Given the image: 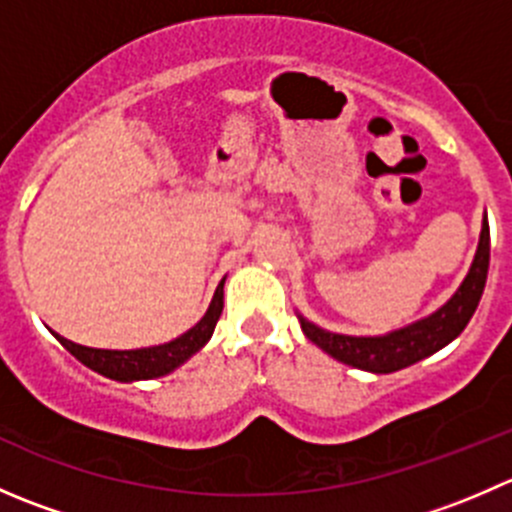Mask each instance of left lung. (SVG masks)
Instances as JSON below:
<instances>
[{
    "mask_svg": "<svg viewBox=\"0 0 512 512\" xmlns=\"http://www.w3.org/2000/svg\"><path fill=\"white\" fill-rule=\"evenodd\" d=\"M488 265L490 230L488 220H483L478 252L471 265V272L463 280V285L458 287V292L438 312H433L431 317L421 319V322L411 324V327L399 329V332L386 334V337L332 334L314 327L304 317H299V324H302V332L307 334L309 342H314L319 349L332 354L334 359L356 366V369L374 371V374H391V371L406 369V366L438 352V349L446 347L448 342H453L466 329L473 312H476L480 297H483L485 280H488Z\"/></svg>",
    "mask_w": 512,
    "mask_h": 512,
    "instance_id": "8db88e82",
    "label": "left lung"
}]
</instances>
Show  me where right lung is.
Here are the masks:
<instances>
[{"mask_svg": "<svg viewBox=\"0 0 512 512\" xmlns=\"http://www.w3.org/2000/svg\"><path fill=\"white\" fill-rule=\"evenodd\" d=\"M220 314H223V282L215 289V297L210 302L205 317L195 324L193 329L183 334V337L173 339L168 344H160V347H148V349H131V352H111V349H91L81 347V344L69 342V339L59 337L61 344L69 349L81 364H86L89 369L98 371V374L108 376V379L116 381H138V379H156V376L168 374L175 366L183 364L185 359H190L198 349L205 347L210 337L215 332V324H218Z\"/></svg>", "mask_w": 512, "mask_h": 512, "instance_id": "obj_1", "label": "right lung"}]
</instances>
